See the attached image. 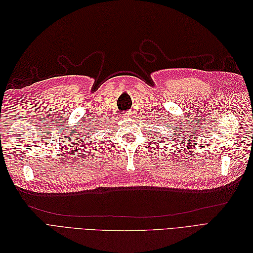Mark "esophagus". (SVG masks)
I'll use <instances>...</instances> for the list:
<instances>
[{
  "mask_svg": "<svg viewBox=\"0 0 253 253\" xmlns=\"http://www.w3.org/2000/svg\"><path fill=\"white\" fill-rule=\"evenodd\" d=\"M124 118H127V117H129V113H125L124 114V116H122Z\"/></svg>",
  "mask_w": 253,
  "mask_h": 253,
  "instance_id": "esophagus-1",
  "label": "esophagus"
}]
</instances>
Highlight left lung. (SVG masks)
<instances>
[{
  "instance_id": "8db88e82",
  "label": "left lung",
  "mask_w": 253,
  "mask_h": 253,
  "mask_svg": "<svg viewBox=\"0 0 253 253\" xmlns=\"http://www.w3.org/2000/svg\"><path fill=\"white\" fill-rule=\"evenodd\" d=\"M166 126H167V125H166ZM178 131H179V129H178ZM177 138H178V137H177ZM173 141H174V140H173Z\"/></svg>"
}]
</instances>
